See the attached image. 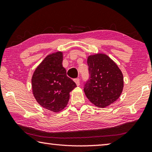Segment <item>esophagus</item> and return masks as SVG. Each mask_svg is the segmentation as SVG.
I'll return each instance as SVG.
<instances>
[{
  "label": "esophagus",
  "mask_w": 152,
  "mask_h": 152,
  "mask_svg": "<svg viewBox=\"0 0 152 152\" xmlns=\"http://www.w3.org/2000/svg\"><path fill=\"white\" fill-rule=\"evenodd\" d=\"M74 82H76V84L77 86H79L80 84V79L78 78L74 79Z\"/></svg>",
  "instance_id": "obj_1"
}]
</instances>
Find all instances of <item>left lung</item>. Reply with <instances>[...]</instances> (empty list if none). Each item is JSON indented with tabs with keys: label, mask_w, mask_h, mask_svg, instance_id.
<instances>
[{
	"label": "left lung",
	"mask_w": 152,
	"mask_h": 152,
	"mask_svg": "<svg viewBox=\"0 0 152 152\" xmlns=\"http://www.w3.org/2000/svg\"><path fill=\"white\" fill-rule=\"evenodd\" d=\"M88 79L84 82L86 97L96 107L104 108L119 99L123 76L117 64L105 54L90 56L87 60Z\"/></svg>",
	"instance_id": "1"
}]
</instances>
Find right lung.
<instances>
[{
  "label": "right lung",
  "mask_w": 152,
  "mask_h": 152,
  "mask_svg": "<svg viewBox=\"0 0 152 152\" xmlns=\"http://www.w3.org/2000/svg\"><path fill=\"white\" fill-rule=\"evenodd\" d=\"M62 60L61 52L48 56L36 68L31 80L36 101L43 108L55 113L66 107L70 92L76 87L75 82L67 76Z\"/></svg>",
  "instance_id": "right-lung-1"
}]
</instances>
